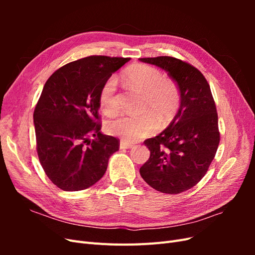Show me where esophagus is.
I'll use <instances>...</instances> for the list:
<instances>
[{
	"instance_id": "1",
	"label": "esophagus",
	"mask_w": 255,
	"mask_h": 255,
	"mask_svg": "<svg viewBox=\"0 0 255 255\" xmlns=\"http://www.w3.org/2000/svg\"><path fill=\"white\" fill-rule=\"evenodd\" d=\"M133 145L134 144L130 143V142H127V141H123V140L120 141V149H129V148H132Z\"/></svg>"
}]
</instances>
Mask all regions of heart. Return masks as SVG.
Masks as SVG:
<instances>
[{
	"mask_svg": "<svg viewBox=\"0 0 255 255\" xmlns=\"http://www.w3.org/2000/svg\"><path fill=\"white\" fill-rule=\"evenodd\" d=\"M122 80L128 86L143 94L142 111L139 116H121L106 123L107 133L118 136L127 142H134L151 135L158 128V121L166 125L175 115L180 105V91L176 85L165 79L159 69L135 64L122 72ZM100 109L105 115L118 110L117 80L110 76L99 92Z\"/></svg>",
	"mask_w": 255,
	"mask_h": 255,
	"instance_id": "1",
	"label": "heart"
}]
</instances>
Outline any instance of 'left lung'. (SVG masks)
<instances>
[{
	"mask_svg": "<svg viewBox=\"0 0 255 255\" xmlns=\"http://www.w3.org/2000/svg\"><path fill=\"white\" fill-rule=\"evenodd\" d=\"M139 60L164 69L181 94L180 109L170 126L143 141L150 157L139 172L154 189L180 194L201 181L218 149V114L211 87L204 75L186 61L171 56Z\"/></svg>",
	"mask_w": 255,
	"mask_h": 255,
	"instance_id": "1",
	"label": "left lung"
}]
</instances>
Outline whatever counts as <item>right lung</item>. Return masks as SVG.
Returning <instances> with one entry per match:
<instances>
[{"mask_svg": "<svg viewBox=\"0 0 255 255\" xmlns=\"http://www.w3.org/2000/svg\"><path fill=\"white\" fill-rule=\"evenodd\" d=\"M128 60L88 56L60 67L45 82L34 111L36 149L45 174L58 188L92 186L119 150V139L100 132L99 92Z\"/></svg>", "mask_w": 255, "mask_h": 255, "instance_id": "1", "label": "right lung"}]
</instances>
